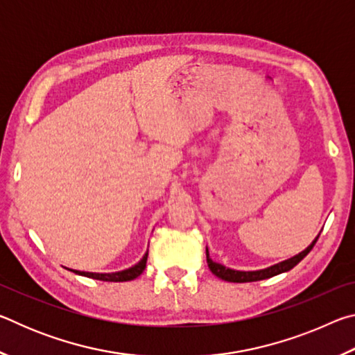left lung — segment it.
I'll return each mask as SVG.
<instances>
[{
  "label": "left lung",
  "instance_id": "obj_1",
  "mask_svg": "<svg viewBox=\"0 0 355 355\" xmlns=\"http://www.w3.org/2000/svg\"><path fill=\"white\" fill-rule=\"evenodd\" d=\"M318 235L313 243H311L307 249L299 252L297 255H294L291 258H288L285 261H280L277 264H272V266L269 268H264V269H258V271H236V269H232V268H225L224 264L220 263H216L213 261L211 258H209L208 254V249H207V263H208V268L209 271H211L216 277H219L222 280H227V282H235V284H244V282H257V280H263V279H269V277H274V275L282 274V272H286L293 269L296 264L302 260L304 257L309 255V252L313 249L315 243L318 241Z\"/></svg>",
  "mask_w": 355,
  "mask_h": 355
}]
</instances>
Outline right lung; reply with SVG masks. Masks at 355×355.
I'll return each mask as SVG.
<instances>
[{
  "label": "right lung",
  "mask_w": 355,
  "mask_h": 355,
  "mask_svg": "<svg viewBox=\"0 0 355 355\" xmlns=\"http://www.w3.org/2000/svg\"><path fill=\"white\" fill-rule=\"evenodd\" d=\"M147 257H148V252H146V255H144L141 258V261L136 263L135 266L123 269V271H117V272H86V271H76V269H70V271L78 275H84V277H91V279H97L103 282H128L139 277V275L144 272V269H146V264H147Z\"/></svg>",
  "instance_id": "right-lung-1"
}]
</instances>
